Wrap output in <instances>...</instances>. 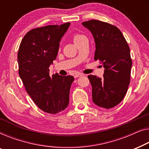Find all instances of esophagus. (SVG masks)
I'll return each mask as SVG.
<instances>
[{
	"instance_id": "obj_1",
	"label": "esophagus",
	"mask_w": 149,
	"mask_h": 149,
	"mask_svg": "<svg viewBox=\"0 0 149 149\" xmlns=\"http://www.w3.org/2000/svg\"><path fill=\"white\" fill-rule=\"evenodd\" d=\"M83 74H80V73H77V74H75L74 77H81V76H83Z\"/></svg>"
}]
</instances>
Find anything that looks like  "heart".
Returning a JSON list of instances; mask_svg holds the SVG:
<instances>
[{
	"mask_svg": "<svg viewBox=\"0 0 149 149\" xmlns=\"http://www.w3.org/2000/svg\"><path fill=\"white\" fill-rule=\"evenodd\" d=\"M84 36L82 35V34H80V33H75V34L73 36V40H74V42H76L78 40H79L81 38H82Z\"/></svg>",
	"mask_w": 149,
	"mask_h": 149,
	"instance_id": "heart-1",
	"label": "heart"
}]
</instances>
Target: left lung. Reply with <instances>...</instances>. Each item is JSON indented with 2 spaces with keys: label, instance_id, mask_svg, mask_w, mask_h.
Masks as SVG:
<instances>
[{
  "label": "left lung",
  "instance_id": "8db88e82",
  "mask_svg": "<svg viewBox=\"0 0 149 149\" xmlns=\"http://www.w3.org/2000/svg\"><path fill=\"white\" fill-rule=\"evenodd\" d=\"M82 24L95 38V60L100 61L105 69L102 78L88 75L93 88V100L100 107H114L123 99L130 82L132 61L130 47L122 33L113 25L95 19Z\"/></svg>",
  "mask_w": 149,
  "mask_h": 149
}]
</instances>
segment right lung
<instances>
[{
    "label": "right lung",
    "instance_id": "right-lung-1",
    "mask_svg": "<svg viewBox=\"0 0 149 149\" xmlns=\"http://www.w3.org/2000/svg\"><path fill=\"white\" fill-rule=\"evenodd\" d=\"M70 23L33 28L24 36L19 48V75L27 93L42 111L56 114L67 108L72 75L49 74L59 42Z\"/></svg>",
    "mask_w": 149,
    "mask_h": 149
}]
</instances>
